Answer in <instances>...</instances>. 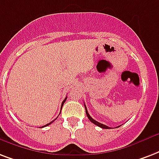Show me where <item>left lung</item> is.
Masks as SVG:
<instances>
[{"mask_svg":"<svg viewBox=\"0 0 159 159\" xmlns=\"http://www.w3.org/2000/svg\"><path fill=\"white\" fill-rule=\"evenodd\" d=\"M85 108H86V113H87V116H88V119L90 120V121H91V122H92V123H94V124H95V125L98 126V127H100V128H104V129H109V128H109V127H107V126L104 125V124H102V123H98V121H96V120L93 119V117H91L90 115H89V113H88V110H87V107H86V105H85ZM118 127H119V126H118ZM118 127H117V128H118Z\"/></svg>","mask_w":159,"mask_h":159,"instance_id":"obj_1","label":"left lung"}]
</instances>
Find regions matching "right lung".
I'll list each match as a JSON object with an SVG mask.
<instances>
[{
  "mask_svg": "<svg viewBox=\"0 0 159 159\" xmlns=\"http://www.w3.org/2000/svg\"><path fill=\"white\" fill-rule=\"evenodd\" d=\"M66 98H65V99H64V100H63V102H62V103H61V107H62V106H63V103H64V102H65V101H66ZM56 119H57V118H56ZM56 119H54V120H53V121H52V122H51V123H47V125H44V126H42V128H44V127H47V126H48V125H50L51 123H53V122H54V121H55V120H56Z\"/></svg>",
  "mask_w": 159,
  "mask_h": 159,
  "instance_id": "right-lung-1",
  "label": "right lung"
}]
</instances>
